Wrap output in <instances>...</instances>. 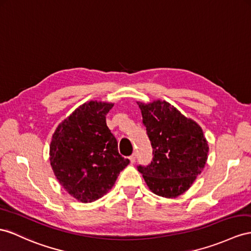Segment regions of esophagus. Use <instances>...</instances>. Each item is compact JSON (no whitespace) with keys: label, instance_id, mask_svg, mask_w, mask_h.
<instances>
[{"label":"esophagus","instance_id":"34e87169","mask_svg":"<svg viewBox=\"0 0 251 251\" xmlns=\"http://www.w3.org/2000/svg\"><path fill=\"white\" fill-rule=\"evenodd\" d=\"M136 158H137V155L136 153H132V155L129 157V160L131 163H134V161H136Z\"/></svg>","mask_w":251,"mask_h":251}]
</instances>
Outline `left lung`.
<instances>
[{
	"mask_svg": "<svg viewBox=\"0 0 251 251\" xmlns=\"http://www.w3.org/2000/svg\"><path fill=\"white\" fill-rule=\"evenodd\" d=\"M152 147L150 165L138 166L150 190L165 198L188 191L201 175L209 145L201 127L170 102L137 101Z\"/></svg>",
	"mask_w": 251,
	"mask_h": 251,
	"instance_id": "1",
	"label": "left lung"
}]
</instances>
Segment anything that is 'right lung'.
<instances>
[{
  "mask_svg": "<svg viewBox=\"0 0 251 251\" xmlns=\"http://www.w3.org/2000/svg\"><path fill=\"white\" fill-rule=\"evenodd\" d=\"M112 102L90 100L80 105L56 128L50 161L56 178L71 196L92 202L107 194L129 160L106 124Z\"/></svg>",
  "mask_w": 251,
  "mask_h": 251,
  "instance_id": "1",
  "label": "right lung"
}]
</instances>
